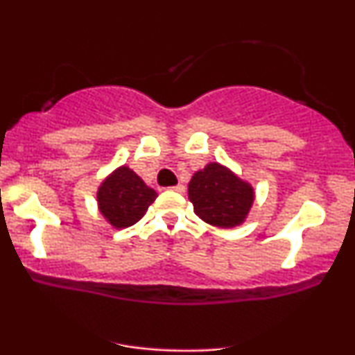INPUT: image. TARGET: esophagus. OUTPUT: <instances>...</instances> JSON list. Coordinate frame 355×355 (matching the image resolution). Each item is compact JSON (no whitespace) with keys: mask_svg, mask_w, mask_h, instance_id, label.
Instances as JSON below:
<instances>
[{"mask_svg":"<svg viewBox=\"0 0 355 355\" xmlns=\"http://www.w3.org/2000/svg\"><path fill=\"white\" fill-rule=\"evenodd\" d=\"M170 190H172V191H177V193H183V191H185V187H183L182 183H178V185L170 187Z\"/></svg>","mask_w":355,"mask_h":355,"instance_id":"esophagus-1","label":"esophagus"}]
</instances>
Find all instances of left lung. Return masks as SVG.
I'll return each mask as SVG.
<instances>
[{
    "label": "left lung",
    "mask_w": 355,
    "mask_h": 355,
    "mask_svg": "<svg viewBox=\"0 0 355 355\" xmlns=\"http://www.w3.org/2000/svg\"><path fill=\"white\" fill-rule=\"evenodd\" d=\"M189 198L203 222L232 229L247 218L254 203V189L227 166L209 164L191 177Z\"/></svg>",
    "instance_id": "1"
}]
</instances>
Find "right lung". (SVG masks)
Here are the masks:
<instances>
[{"instance_id": "1", "label": "right lung", "mask_w": 355, "mask_h": 355, "mask_svg": "<svg viewBox=\"0 0 355 355\" xmlns=\"http://www.w3.org/2000/svg\"><path fill=\"white\" fill-rule=\"evenodd\" d=\"M98 209L110 225L126 229L145 215L157 198V191L141 180L128 166H120L100 185Z\"/></svg>"}]
</instances>
